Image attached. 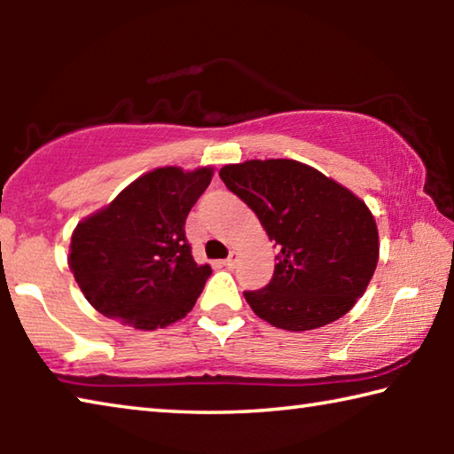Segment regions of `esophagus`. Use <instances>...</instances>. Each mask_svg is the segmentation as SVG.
<instances>
[{
	"label": "esophagus",
	"instance_id": "obj_1",
	"mask_svg": "<svg viewBox=\"0 0 454 454\" xmlns=\"http://www.w3.org/2000/svg\"><path fill=\"white\" fill-rule=\"evenodd\" d=\"M236 262H238V252H236V250H232V252H230V256L224 260V266H228V268H234V266H236Z\"/></svg>",
	"mask_w": 454,
	"mask_h": 454
}]
</instances>
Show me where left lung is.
Here are the masks:
<instances>
[{
    "label": "left lung",
    "mask_w": 454,
    "mask_h": 454,
    "mask_svg": "<svg viewBox=\"0 0 454 454\" xmlns=\"http://www.w3.org/2000/svg\"><path fill=\"white\" fill-rule=\"evenodd\" d=\"M220 178L280 248L270 284L244 292L256 317L292 333L344 317L379 264V228L363 200L296 160H246Z\"/></svg>",
    "instance_id": "obj_1"
}]
</instances>
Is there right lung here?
Here are the masks:
<instances>
[{
  "instance_id": "obj_1",
  "label": "right lung",
  "mask_w": 454,
  "mask_h": 454,
  "mask_svg": "<svg viewBox=\"0 0 454 454\" xmlns=\"http://www.w3.org/2000/svg\"><path fill=\"white\" fill-rule=\"evenodd\" d=\"M212 176V166L156 168L78 222L67 264L99 314L156 330L194 309L212 268L196 264L184 224Z\"/></svg>"
}]
</instances>
